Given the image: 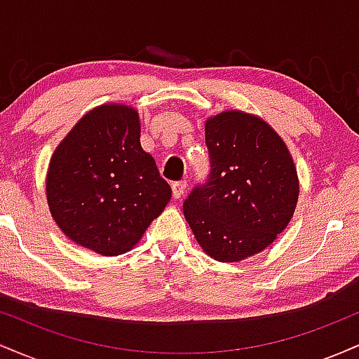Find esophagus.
<instances>
[{
	"label": "esophagus",
	"mask_w": 359,
	"mask_h": 359,
	"mask_svg": "<svg viewBox=\"0 0 359 359\" xmlns=\"http://www.w3.org/2000/svg\"><path fill=\"white\" fill-rule=\"evenodd\" d=\"M187 192V182H174L172 184V194H174L175 199H180V197L184 196V194Z\"/></svg>",
	"instance_id": "esophagus-1"
}]
</instances>
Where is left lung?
Listing matches in <instances>:
<instances>
[{
  "instance_id": "8db88e82",
  "label": "left lung",
  "mask_w": 359,
  "mask_h": 359,
  "mask_svg": "<svg viewBox=\"0 0 359 359\" xmlns=\"http://www.w3.org/2000/svg\"><path fill=\"white\" fill-rule=\"evenodd\" d=\"M211 175L184 203L185 221L209 257L238 263L277 240L294 216L299 175L265 119L240 109L205 118Z\"/></svg>"
}]
</instances>
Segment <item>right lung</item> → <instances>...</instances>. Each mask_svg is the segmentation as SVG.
Instances as JSON below:
<instances>
[{
  "instance_id": "add662e5",
  "label": "right lung",
  "mask_w": 359,
  "mask_h": 359,
  "mask_svg": "<svg viewBox=\"0 0 359 359\" xmlns=\"http://www.w3.org/2000/svg\"><path fill=\"white\" fill-rule=\"evenodd\" d=\"M140 131L138 109L106 102L74 125L48 163L53 221L69 240L102 257L133 250L172 197Z\"/></svg>"
}]
</instances>
